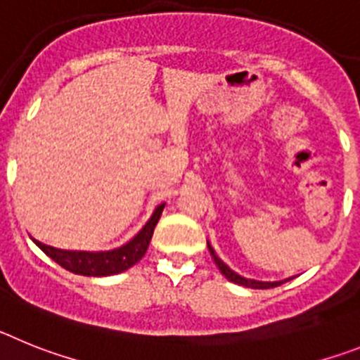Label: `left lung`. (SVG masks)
I'll return each instance as SVG.
<instances>
[{
    "label": "left lung",
    "mask_w": 360,
    "mask_h": 360,
    "mask_svg": "<svg viewBox=\"0 0 360 360\" xmlns=\"http://www.w3.org/2000/svg\"><path fill=\"white\" fill-rule=\"evenodd\" d=\"M208 250H210L212 259L215 261V264H217V268L221 270V274H223L228 281H232V283H236V284H240V286H246V288H254V290H266V288H275V286H281L283 283L290 281V279H286V281H275V283H264V281H255V279H246V277H240L239 274H236L232 268L228 266V264H224V262L217 257V254L214 252V248H212L210 243H208Z\"/></svg>",
    "instance_id": "left-lung-1"
}]
</instances>
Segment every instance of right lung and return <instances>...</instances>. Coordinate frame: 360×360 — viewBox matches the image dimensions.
I'll list each match as a JSON object with an SVG mask.
<instances>
[{
  "mask_svg": "<svg viewBox=\"0 0 360 360\" xmlns=\"http://www.w3.org/2000/svg\"><path fill=\"white\" fill-rule=\"evenodd\" d=\"M165 202L159 205L154 210L148 223L139 230L134 239H130L127 245L120 248L108 250V252H76V250H59L54 246L43 245L39 240L32 239L39 248L49 255L52 261H56L59 266L77 275H86V277H106V275H115L121 271L132 268L137 261H141L143 255L148 250L150 239L154 236V228L158 224L159 217L162 214Z\"/></svg>",
  "mask_w": 360,
  "mask_h": 360,
  "instance_id": "obj_1",
  "label": "right lung"
}]
</instances>
